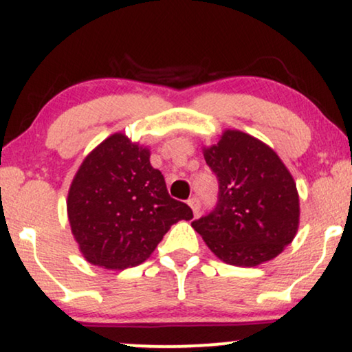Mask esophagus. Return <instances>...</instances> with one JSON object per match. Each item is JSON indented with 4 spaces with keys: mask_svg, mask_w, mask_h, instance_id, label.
Segmentation results:
<instances>
[{
    "mask_svg": "<svg viewBox=\"0 0 352 352\" xmlns=\"http://www.w3.org/2000/svg\"><path fill=\"white\" fill-rule=\"evenodd\" d=\"M187 204H189V206L192 208V211H194L195 216L199 214V211H200V200L197 199V197H192V199L187 200Z\"/></svg>",
    "mask_w": 352,
    "mask_h": 352,
    "instance_id": "34e87169",
    "label": "esophagus"
}]
</instances>
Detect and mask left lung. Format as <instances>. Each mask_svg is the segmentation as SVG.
Returning a JSON list of instances; mask_svg holds the SVG:
<instances>
[{"instance_id": "1", "label": "left lung", "mask_w": 352, "mask_h": 352, "mask_svg": "<svg viewBox=\"0 0 352 352\" xmlns=\"http://www.w3.org/2000/svg\"><path fill=\"white\" fill-rule=\"evenodd\" d=\"M219 184L218 204L192 228L221 261L253 267L295 239L300 197L293 176L271 147L237 129L204 148Z\"/></svg>"}]
</instances>
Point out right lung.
Here are the masks:
<instances>
[{
  "instance_id": "add662e5",
  "label": "right lung",
  "mask_w": 352,
  "mask_h": 352,
  "mask_svg": "<svg viewBox=\"0 0 352 352\" xmlns=\"http://www.w3.org/2000/svg\"><path fill=\"white\" fill-rule=\"evenodd\" d=\"M147 147L115 133L89 152L67 197L72 234L85 259L113 271L151 256L173 224L194 218L171 199Z\"/></svg>"
}]
</instances>
